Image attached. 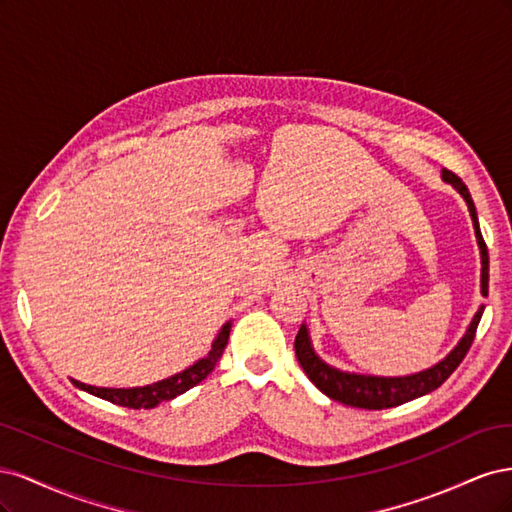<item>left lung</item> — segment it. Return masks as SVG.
Instances as JSON below:
<instances>
[{"label": "left lung", "mask_w": 512, "mask_h": 512, "mask_svg": "<svg viewBox=\"0 0 512 512\" xmlns=\"http://www.w3.org/2000/svg\"><path fill=\"white\" fill-rule=\"evenodd\" d=\"M442 179L453 185V188L466 198L474 230H476V239L480 247V258H483V275H480V288H483V297H487L489 292V254H487V245L483 235H480V226L476 218V209L472 203V196L455 173L451 170H444ZM483 309L480 307L476 316L470 322L468 333L461 337V342L455 346V350L446 356L444 361L438 365H433L431 369L418 371V374L404 376V378H378V376H359V374H346V371H339L329 367L324 361H320L316 352L312 350V344H309V335L307 329L301 327L297 339H294V352H297V359L307 374V378L312 380L318 389L339 401V404H346L352 408H365V410H384V408H395L406 404V401H412L416 397H423L431 391H436L440 384L446 382V378L453 374V371L459 367V363L466 359V354L474 342V335L478 329L480 316H483Z\"/></svg>", "instance_id": "obj_1"}]
</instances>
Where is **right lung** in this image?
<instances>
[{
  "instance_id": "obj_1",
  "label": "right lung",
  "mask_w": 512,
  "mask_h": 512,
  "mask_svg": "<svg viewBox=\"0 0 512 512\" xmlns=\"http://www.w3.org/2000/svg\"><path fill=\"white\" fill-rule=\"evenodd\" d=\"M228 335H230V322L224 324V329L220 331L218 339L213 342V348L205 356V359H200L190 369L181 371V374H177L173 378H166V380L156 382V384L138 386V389H100V386H89V384L76 382V380H72V384L79 386V389H83L91 395L111 401V404H117V406H123V408H132V410L156 408L158 404H162V401L175 399L177 395L192 389V386H196L198 382H203L211 374L213 367L218 365L220 356L224 354V348L228 344Z\"/></svg>"
}]
</instances>
